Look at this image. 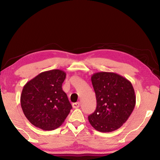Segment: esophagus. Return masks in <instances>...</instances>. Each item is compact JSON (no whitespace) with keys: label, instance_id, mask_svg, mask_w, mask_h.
<instances>
[{"label":"esophagus","instance_id":"1","mask_svg":"<svg viewBox=\"0 0 160 160\" xmlns=\"http://www.w3.org/2000/svg\"><path fill=\"white\" fill-rule=\"evenodd\" d=\"M80 105H81L80 102H74V103L72 104V106H73V108H78L80 107Z\"/></svg>","mask_w":160,"mask_h":160}]
</instances>
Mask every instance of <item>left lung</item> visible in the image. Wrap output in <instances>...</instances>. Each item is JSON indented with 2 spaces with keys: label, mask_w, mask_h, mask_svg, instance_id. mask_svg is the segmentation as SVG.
Wrapping results in <instances>:
<instances>
[{
  "label": "left lung",
  "mask_w": 160,
  "mask_h": 160,
  "mask_svg": "<svg viewBox=\"0 0 160 160\" xmlns=\"http://www.w3.org/2000/svg\"><path fill=\"white\" fill-rule=\"evenodd\" d=\"M97 107L88 117L96 130L109 132L121 128L132 113L136 97L130 81L111 72H98L91 77Z\"/></svg>",
  "instance_id": "8db88e82"
}]
</instances>
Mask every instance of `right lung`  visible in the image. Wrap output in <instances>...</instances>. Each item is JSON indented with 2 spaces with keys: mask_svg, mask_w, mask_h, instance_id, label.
Wrapping results in <instances>:
<instances>
[{
  "mask_svg": "<svg viewBox=\"0 0 160 160\" xmlns=\"http://www.w3.org/2000/svg\"><path fill=\"white\" fill-rule=\"evenodd\" d=\"M66 73L59 69L39 73L26 83L21 107L30 123L43 130H53L64 122L72 108L62 85Z\"/></svg>",
  "mask_w": 160,
  "mask_h": 160,
  "instance_id": "add662e5",
  "label": "right lung"
}]
</instances>
